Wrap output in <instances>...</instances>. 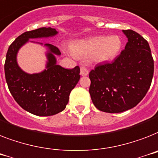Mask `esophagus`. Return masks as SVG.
Segmentation results:
<instances>
[{
    "mask_svg": "<svg viewBox=\"0 0 158 158\" xmlns=\"http://www.w3.org/2000/svg\"><path fill=\"white\" fill-rule=\"evenodd\" d=\"M88 74H89V70H88L85 66L81 67V75L87 76Z\"/></svg>",
    "mask_w": 158,
    "mask_h": 158,
    "instance_id": "esophagus-1",
    "label": "esophagus"
}]
</instances>
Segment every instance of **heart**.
<instances>
[{
	"label": "heart",
	"instance_id": "1",
	"mask_svg": "<svg viewBox=\"0 0 158 158\" xmlns=\"http://www.w3.org/2000/svg\"><path fill=\"white\" fill-rule=\"evenodd\" d=\"M122 48V41L117 36H98L75 41L71 45L72 52L77 57H93L98 63L112 61Z\"/></svg>",
	"mask_w": 158,
	"mask_h": 158
}]
</instances>
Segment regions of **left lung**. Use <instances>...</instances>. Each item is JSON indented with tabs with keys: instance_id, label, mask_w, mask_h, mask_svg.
Masks as SVG:
<instances>
[{
	"instance_id": "8db88e82",
	"label": "left lung",
	"mask_w": 158,
	"mask_h": 158,
	"mask_svg": "<svg viewBox=\"0 0 158 158\" xmlns=\"http://www.w3.org/2000/svg\"><path fill=\"white\" fill-rule=\"evenodd\" d=\"M128 42L114 61L89 72V92L94 105L117 113L135 107L152 83L154 64L148 41L133 30H122Z\"/></svg>"
}]
</instances>
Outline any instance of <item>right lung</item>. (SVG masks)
<instances>
[{"instance_id":"add662e5","label":"right lung","mask_w":158,"mask_h":158,"mask_svg":"<svg viewBox=\"0 0 158 158\" xmlns=\"http://www.w3.org/2000/svg\"><path fill=\"white\" fill-rule=\"evenodd\" d=\"M57 33L51 27L26 31L15 39L6 54L5 75L10 94L21 108L40 117L53 116L65 109L72 89L80 80V68L66 69L57 65L55 55L61 52L55 45L45 44L48 49L46 69L41 73L28 74L18 65L17 54L29 39L50 37Z\"/></svg>"}]
</instances>
